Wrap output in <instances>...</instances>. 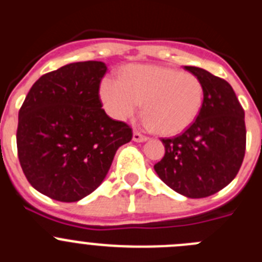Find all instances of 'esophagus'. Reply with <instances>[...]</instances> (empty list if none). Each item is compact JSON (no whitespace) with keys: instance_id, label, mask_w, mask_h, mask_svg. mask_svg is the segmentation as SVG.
<instances>
[{"instance_id":"esophagus-1","label":"esophagus","mask_w":262,"mask_h":262,"mask_svg":"<svg viewBox=\"0 0 262 262\" xmlns=\"http://www.w3.org/2000/svg\"><path fill=\"white\" fill-rule=\"evenodd\" d=\"M148 136L147 135H143L142 133H139V131H135V133H134V140H135V142H147L148 140Z\"/></svg>"}]
</instances>
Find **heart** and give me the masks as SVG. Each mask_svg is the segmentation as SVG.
I'll list each match as a JSON object with an SVG mask.
<instances>
[{"instance_id":"1","label":"heart","mask_w":262,"mask_h":262,"mask_svg":"<svg viewBox=\"0 0 262 262\" xmlns=\"http://www.w3.org/2000/svg\"><path fill=\"white\" fill-rule=\"evenodd\" d=\"M101 97L117 119L133 117L143 105L145 123L161 135H177L200 115L205 86L193 73L159 66L127 67L117 78H105Z\"/></svg>"}]
</instances>
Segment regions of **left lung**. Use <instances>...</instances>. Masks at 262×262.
Instances as JSON below:
<instances>
[{
  "label": "left lung",
  "instance_id": "1",
  "mask_svg": "<svg viewBox=\"0 0 262 262\" xmlns=\"http://www.w3.org/2000/svg\"><path fill=\"white\" fill-rule=\"evenodd\" d=\"M205 98L200 115L174 138H163L165 155L155 164L159 177L177 193L205 198L232 181L243 164L247 144L244 108L226 80L196 67Z\"/></svg>",
  "mask_w": 262,
  "mask_h": 262
}]
</instances>
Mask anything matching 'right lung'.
I'll return each mask as SVG.
<instances>
[{"mask_svg": "<svg viewBox=\"0 0 262 262\" xmlns=\"http://www.w3.org/2000/svg\"><path fill=\"white\" fill-rule=\"evenodd\" d=\"M102 61L71 62L32 85L18 113L17 151L27 181L60 202H77L101 185L133 128L102 108Z\"/></svg>", "mask_w": 262, "mask_h": 262, "instance_id": "1", "label": "right lung"}]
</instances>
